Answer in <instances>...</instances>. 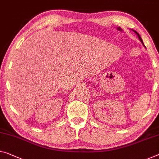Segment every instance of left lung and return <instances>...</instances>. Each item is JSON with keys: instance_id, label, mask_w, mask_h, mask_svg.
I'll list each match as a JSON object with an SVG mask.
<instances>
[{"instance_id": "left-lung-1", "label": "left lung", "mask_w": 159, "mask_h": 159, "mask_svg": "<svg viewBox=\"0 0 159 159\" xmlns=\"http://www.w3.org/2000/svg\"><path fill=\"white\" fill-rule=\"evenodd\" d=\"M132 30L133 32H134V33H136V35H137V37H138V38L139 39V40H140L141 41V43H142V45H143V46H144V47H145V45H144V44H143V40H142V39H141V36L140 35H139V34L137 33V32H136V30Z\"/></svg>"}]
</instances>
